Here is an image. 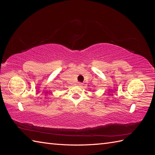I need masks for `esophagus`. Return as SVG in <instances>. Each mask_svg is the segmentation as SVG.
I'll list each match as a JSON object with an SVG mask.
<instances>
[{"label":"esophagus","mask_w":155,"mask_h":155,"mask_svg":"<svg viewBox=\"0 0 155 155\" xmlns=\"http://www.w3.org/2000/svg\"><path fill=\"white\" fill-rule=\"evenodd\" d=\"M78 85L79 86V87H82L83 86V83H80V82H78Z\"/></svg>","instance_id":"esophagus-1"}]
</instances>
